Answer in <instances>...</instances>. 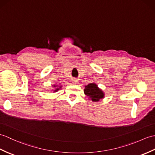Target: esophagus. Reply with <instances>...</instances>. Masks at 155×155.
<instances>
[{
	"mask_svg": "<svg viewBox=\"0 0 155 155\" xmlns=\"http://www.w3.org/2000/svg\"><path fill=\"white\" fill-rule=\"evenodd\" d=\"M72 81H73V83H74V84L78 83V80L77 78H73Z\"/></svg>",
	"mask_w": 155,
	"mask_h": 155,
	"instance_id": "obj_1",
	"label": "esophagus"
}]
</instances>
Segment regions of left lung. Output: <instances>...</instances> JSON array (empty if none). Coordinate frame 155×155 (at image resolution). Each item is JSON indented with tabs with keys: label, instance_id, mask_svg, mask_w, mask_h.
I'll return each instance as SVG.
<instances>
[{
	"label": "left lung",
	"instance_id": "1",
	"mask_svg": "<svg viewBox=\"0 0 155 155\" xmlns=\"http://www.w3.org/2000/svg\"><path fill=\"white\" fill-rule=\"evenodd\" d=\"M84 92L88 97L89 100L93 102H99L100 100L104 97V92L95 83H91L85 86Z\"/></svg>",
	"mask_w": 155,
	"mask_h": 155
}]
</instances>
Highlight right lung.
Returning <instances> with one entry per match:
<instances>
[{"instance_id": "add662e5", "label": "right lung", "mask_w": 155, "mask_h": 155, "mask_svg": "<svg viewBox=\"0 0 155 155\" xmlns=\"http://www.w3.org/2000/svg\"><path fill=\"white\" fill-rule=\"evenodd\" d=\"M53 87H57L55 90H54V92H57V91H58L59 89H61V86H58L57 85H53Z\"/></svg>"}]
</instances>
